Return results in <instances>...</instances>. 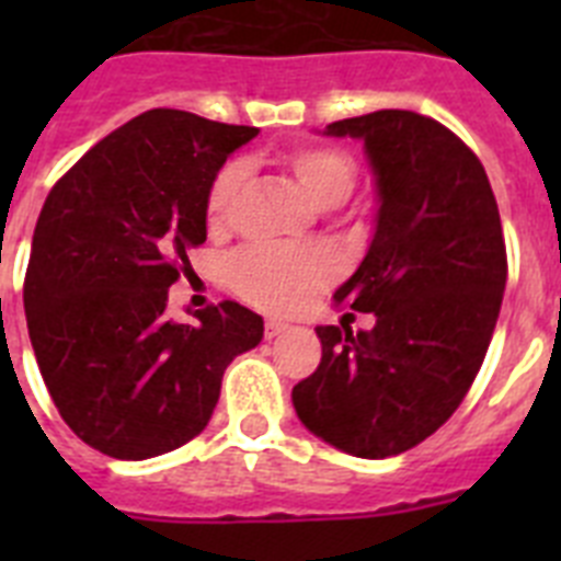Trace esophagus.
Masks as SVG:
<instances>
[{
    "label": "esophagus",
    "instance_id": "1",
    "mask_svg": "<svg viewBox=\"0 0 561 561\" xmlns=\"http://www.w3.org/2000/svg\"><path fill=\"white\" fill-rule=\"evenodd\" d=\"M289 329H291V325L284 323V320H266L264 334H266V340H275V336L286 334V331H289Z\"/></svg>",
    "mask_w": 561,
    "mask_h": 561
}]
</instances>
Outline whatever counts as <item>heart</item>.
Wrapping results in <instances>:
<instances>
[{
  "mask_svg": "<svg viewBox=\"0 0 561 561\" xmlns=\"http://www.w3.org/2000/svg\"><path fill=\"white\" fill-rule=\"evenodd\" d=\"M286 168L317 207H340L356 182V168L348 153L329 146H300L286 153ZM244 185V165L227 162L205 196V219L213 230L230 221L232 202ZM336 275V257L325 250H277L250 247L241 250L227 266L232 289L247 304L270 311L304 309L317 291Z\"/></svg>",
  "mask_w": 561,
  "mask_h": 561,
  "instance_id": "b5f03b06",
  "label": "heart"
}]
</instances>
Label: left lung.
Listing matches in <instances>:
<instances>
[{"label": "left lung", "instance_id": "left-lung-1", "mask_svg": "<svg viewBox=\"0 0 561 561\" xmlns=\"http://www.w3.org/2000/svg\"><path fill=\"white\" fill-rule=\"evenodd\" d=\"M323 134L362 140L374 173V238L334 304L376 325H317L323 359L291 404L340 453L393 458L458 410L483 365L508 272L503 225L480 160L433 117L379 108Z\"/></svg>", "mask_w": 561, "mask_h": 561}]
</instances>
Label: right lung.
Listing matches in <instances>:
<instances>
[{
	"label": "right lung",
	"instance_id": "add662e5",
	"mask_svg": "<svg viewBox=\"0 0 561 561\" xmlns=\"http://www.w3.org/2000/svg\"><path fill=\"white\" fill-rule=\"evenodd\" d=\"M255 134L151 108L89 148L44 202L24 277L30 342L61 419L108 458L196 438L227 365L264 336V320L232 300L193 323L165 314L207 238V187Z\"/></svg>",
	"mask_w": 561,
	"mask_h": 561
}]
</instances>
